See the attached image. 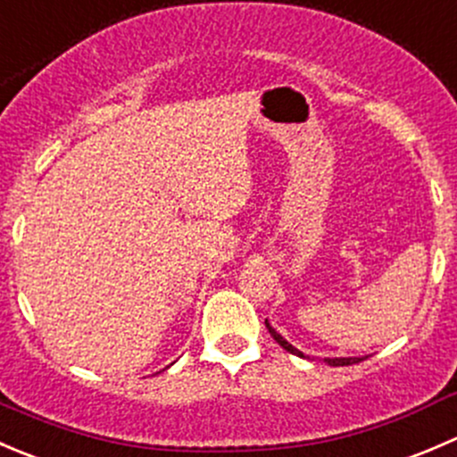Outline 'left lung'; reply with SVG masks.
Instances as JSON below:
<instances>
[{
	"mask_svg": "<svg viewBox=\"0 0 457 457\" xmlns=\"http://www.w3.org/2000/svg\"><path fill=\"white\" fill-rule=\"evenodd\" d=\"M265 327H267V329H270L271 338H274L276 343H278L280 347L285 349V352L294 353V356H301V358H305V353H303V352H298V349L294 347V345H289L287 340H285L283 336H280L278 331H276L274 327L270 325V320H267V318H265ZM365 358H367V356H365ZM365 358H356V356H353V358H352V356H349V358H325V362H327V365H331V367H345V365H353V362H361V361H365Z\"/></svg>",
	"mask_w": 457,
	"mask_h": 457,
	"instance_id": "left-lung-1",
	"label": "left lung"
}]
</instances>
